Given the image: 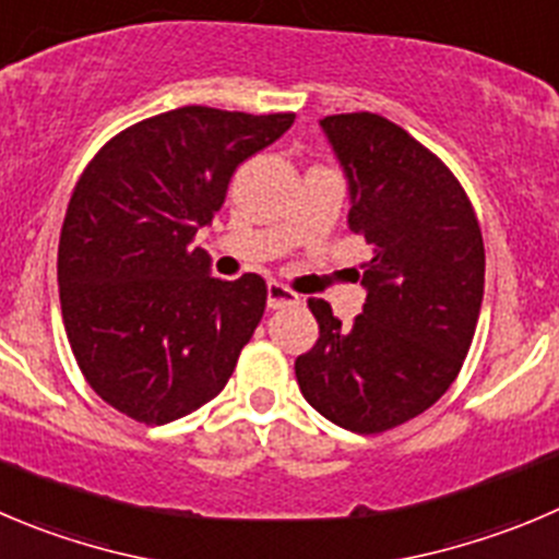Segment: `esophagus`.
Masks as SVG:
<instances>
[{
  "label": "esophagus",
  "mask_w": 559,
  "mask_h": 559,
  "mask_svg": "<svg viewBox=\"0 0 559 559\" xmlns=\"http://www.w3.org/2000/svg\"><path fill=\"white\" fill-rule=\"evenodd\" d=\"M299 305V294L290 290L283 283H269V307L271 310H283V307H296Z\"/></svg>",
  "instance_id": "1"
}]
</instances>
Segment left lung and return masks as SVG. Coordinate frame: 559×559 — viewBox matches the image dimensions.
Segmentation results:
<instances>
[{"mask_svg": "<svg viewBox=\"0 0 559 559\" xmlns=\"http://www.w3.org/2000/svg\"><path fill=\"white\" fill-rule=\"evenodd\" d=\"M350 183V230L373 247L350 326L323 299L296 359L305 401L354 433H384L433 406L466 359L486 276L475 209L448 164L373 111L321 120Z\"/></svg>", "mask_w": 559, "mask_h": 559, "instance_id": "left-lung-1", "label": "left lung"}]
</instances>
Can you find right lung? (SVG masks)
Wrapping results in <instances>:
<instances>
[{"label":"right lung","instance_id":"right-lung-1","mask_svg":"<svg viewBox=\"0 0 559 559\" xmlns=\"http://www.w3.org/2000/svg\"><path fill=\"white\" fill-rule=\"evenodd\" d=\"M294 111H162L111 136L84 167L57 249L62 323L95 395L145 425L186 417L225 390L265 310V280L209 274L189 249L243 158Z\"/></svg>","mask_w":559,"mask_h":559}]
</instances>
